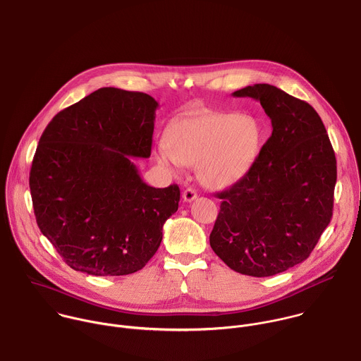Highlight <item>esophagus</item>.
Here are the masks:
<instances>
[{"instance_id": "34e87169", "label": "esophagus", "mask_w": 361, "mask_h": 361, "mask_svg": "<svg viewBox=\"0 0 361 361\" xmlns=\"http://www.w3.org/2000/svg\"><path fill=\"white\" fill-rule=\"evenodd\" d=\"M182 197H183V200H185V202L190 203V202H193V200L197 197V193H196V190H195V189L188 188V189H185V190H183Z\"/></svg>"}]
</instances>
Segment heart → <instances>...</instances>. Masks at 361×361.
I'll return each mask as SVG.
<instances>
[{"label": "heart", "instance_id": "heart-1", "mask_svg": "<svg viewBox=\"0 0 361 361\" xmlns=\"http://www.w3.org/2000/svg\"><path fill=\"white\" fill-rule=\"evenodd\" d=\"M261 138V127L251 116L195 111L171 126L155 157L173 173L183 165H197L204 185L226 188L250 171L259 152Z\"/></svg>", "mask_w": 361, "mask_h": 361}]
</instances>
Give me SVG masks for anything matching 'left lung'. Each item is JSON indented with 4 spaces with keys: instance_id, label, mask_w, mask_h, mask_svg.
<instances>
[{
    "instance_id": "8db88e82",
    "label": "left lung",
    "mask_w": 361,
    "mask_h": 361,
    "mask_svg": "<svg viewBox=\"0 0 361 361\" xmlns=\"http://www.w3.org/2000/svg\"><path fill=\"white\" fill-rule=\"evenodd\" d=\"M234 97L261 103L272 134L250 171L217 193L213 251L234 271L271 276L305 261L333 213L336 157L314 109L271 85Z\"/></svg>"
}]
</instances>
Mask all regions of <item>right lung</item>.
<instances>
[{
	"mask_svg": "<svg viewBox=\"0 0 361 361\" xmlns=\"http://www.w3.org/2000/svg\"><path fill=\"white\" fill-rule=\"evenodd\" d=\"M158 103L102 87L58 113L30 173L37 223L63 261L96 276L137 272L178 210V185H147L131 158H149Z\"/></svg>",
	"mask_w": 361,
	"mask_h": 361,
	"instance_id": "1",
	"label": "right lung"
}]
</instances>
